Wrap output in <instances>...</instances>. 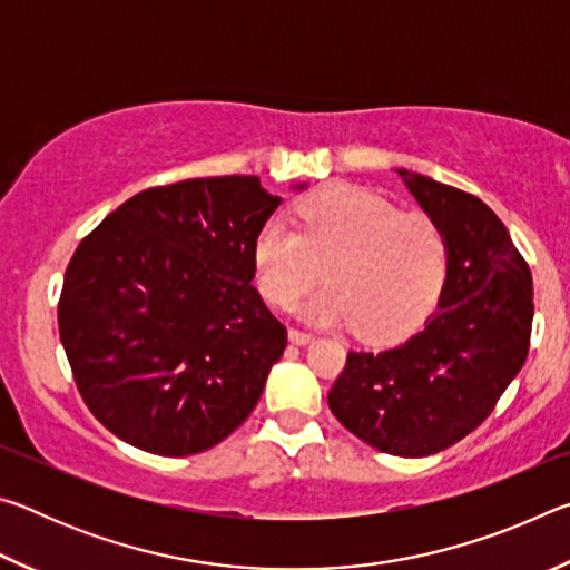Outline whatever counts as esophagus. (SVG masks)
<instances>
[{"label":"esophagus","instance_id":"esophagus-1","mask_svg":"<svg viewBox=\"0 0 570 570\" xmlns=\"http://www.w3.org/2000/svg\"><path fill=\"white\" fill-rule=\"evenodd\" d=\"M288 340H292V344H298V346H306L314 342L312 334H306L302 330H288Z\"/></svg>","mask_w":570,"mask_h":570}]
</instances>
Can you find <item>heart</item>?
Returning <instances> with one entry per match:
<instances>
[{
    "label": "heart",
    "mask_w": 570,
    "mask_h": 570,
    "mask_svg": "<svg viewBox=\"0 0 570 570\" xmlns=\"http://www.w3.org/2000/svg\"><path fill=\"white\" fill-rule=\"evenodd\" d=\"M302 234L268 218L254 238L256 284L268 302L294 306L326 268V288L298 308L306 322L350 326L392 342L435 308L448 278V240L438 220L400 210L364 188L340 186L298 206Z\"/></svg>",
    "instance_id": "obj_1"
}]
</instances>
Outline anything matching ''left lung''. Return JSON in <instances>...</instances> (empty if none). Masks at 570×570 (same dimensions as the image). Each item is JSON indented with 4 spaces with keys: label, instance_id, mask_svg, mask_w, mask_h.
<instances>
[{
    "label": "left lung",
    "instance_id": "obj_1",
    "mask_svg": "<svg viewBox=\"0 0 570 570\" xmlns=\"http://www.w3.org/2000/svg\"><path fill=\"white\" fill-rule=\"evenodd\" d=\"M397 176L448 240L438 314L400 346L346 354L330 410L366 445L424 458L470 435L523 370L533 278L480 198L404 168Z\"/></svg>",
    "mask_w": 570,
    "mask_h": 570
}]
</instances>
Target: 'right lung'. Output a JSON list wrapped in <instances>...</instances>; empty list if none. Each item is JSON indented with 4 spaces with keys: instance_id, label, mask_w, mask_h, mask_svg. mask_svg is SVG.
Segmentation results:
<instances>
[{
    "instance_id": "add662e5",
    "label": "right lung",
    "mask_w": 570,
    "mask_h": 570,
    "mask_svg": "<svg viewBox=\"0 0 570 570\" xmlns=\"http://www.w3.org/2000/svg\"><path fill=\"white\" fill-rule=\"evenodd\" d=\"M278 204L256 176L193 178L138 193L82 238L57 324L77 390L112 435L186 458L256 407L286 350L250 284L254 238Z\"/></svg>"
}]
</instances>
